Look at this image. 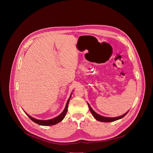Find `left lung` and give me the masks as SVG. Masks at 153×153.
Returning <instances> with one entry per match:
<instances>
[{
	"instance_id": "1",
	"label": "left lung",
	"mask_w": 153,
	"mask_h": 153,
	"mask_svg": "<svg viewBox=\"0 0 153 153\" xmlns=\"http://www.w3.org/2000/svg\"><path fill=\"white\" fill-rule=\"evenodd\" d=\"M88 106H89V108H90V110L91 113V114H93V116H94V117L98 121H100V122H114L115 120H119L120 119H122V117H123L128 112L126 113L125 114H124L122 116H119V117H104V116H102L99 114H98L97 113H96L93 109L91 107V106L89 105V103H88Z\"/></svg>"
}]
</instances>
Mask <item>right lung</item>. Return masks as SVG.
Returning <instances> with one entry per match:
<instances>
[{
    "label": "right lung",
    "mask_w": 153,
    "mask_h": 153,
    "mask_svg": "<svg viewBox=\"0 0 153 153\" xmlns=\"http://www.w3.org/2000/svg\"><path fill=\"white\" fill-rule=\"evenodd\" d=\"M71 97V94L70 95V98L68 99L67 102V104H66V106H65V108L64 109V110L63 111V112L60 114L58 116H57L56 117H54L52 119H50V120H38V119H34L33 117H32L31 116H30V115H28L27 113H26V114L28 116V117L32 120L34 122H35L36 123L38 124V125H43V126H51V125H54L58 123H59L60 122H61L63 119L64 117H65V115H66L67 114V110H68V103H69V101H70V99Z\"/></svg>",
    "instance_id": "right-lung-1"
}]
</instances>
